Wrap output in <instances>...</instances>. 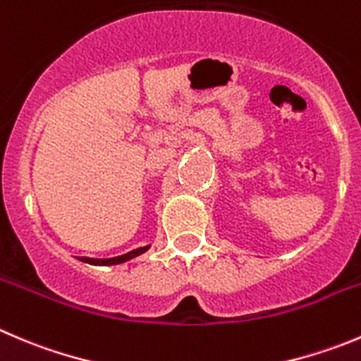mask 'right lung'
I'll return each mask as SVG.
<instances>
[{
	"label": "right lung",
	"mask_w": 361,
	"mask_h": 361,
	"mask_svg": "<svg viewBox=\"0 0 361 361\" xmlns=\"http://www.w3.org/2000/svg\"><path fill=\"white\" fill-rule=\"evenodd\" d=\"M149 248V245H146V247H139L135 248V250H130L127 252V254L123 255H116V257H109V259H95V257H79L82 262H87V264H95V266H113V264H121V262H127L130 261V259L137 257V255L145 254L146 250Z\"/></svg>",
	"instance_id": "add662e5"
}]
</instances>
